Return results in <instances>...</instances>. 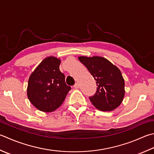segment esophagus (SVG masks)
Listing matches in <instances>:
<instances>
[{"label":"esophagus","mask_w":154,"mask_h":154,"mask_svg":"<svg viewBox=\"0 0 154 154\" xmlns=\"http://www.w3.org/2000/svg\"><path fill=\"white\" fill-rule=\"evenodd\" d=\"M79 83H75V85H74V86H73V87H74L75 89H78V88H79Z\"/></svg>","instance_id":"34e87169"}]
</instances>
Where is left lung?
I'll return each instance as SVG.
<instances>
[{
    "instance_id": "left-lung-1",
    "label": "left lung",
    "mask_w": 154,
    "mask_h": 154,
    "mask_svg": "<svg viewBox=\"0 0 154 154\" xmlns=\"http://www.w3.org/2000/svg\"><path fill=\"white\" fill-rule=\"evenodd\" d=\"M78 59L97 83L95 94L89 97L92 104L103 111H113L118 107L125 92L124 79L118 67L102 57L81 56Z\"/></svg>"
}]
</instances>
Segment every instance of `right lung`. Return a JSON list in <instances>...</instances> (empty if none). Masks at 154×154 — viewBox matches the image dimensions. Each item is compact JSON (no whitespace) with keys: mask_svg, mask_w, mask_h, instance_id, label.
Listing matches in <instances>:
<instances>
[{"mask_svg":"<svg viewBox=\"0 0 154 154\" xmlns=\"http://www.w3.org/2000/svg\"><path fill=\"white\" fill-rule=\"evenodd\" d=\"M60 59L48 57L31 74L27 97L34 106L43 112H52L61 106L71 87L65 83V75L59 70Z\"/></svg>","mask_w":154,"mask_h":154,"instance_id":"add662e5","label":"right lung"}]
</instances>
